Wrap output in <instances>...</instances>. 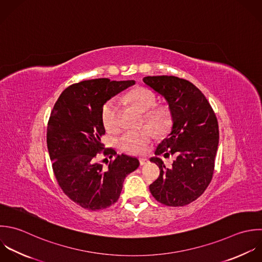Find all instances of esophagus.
Here are the masks:
<instances>
[{
    "label": "esophagus",
    "mask_w": 262,
    "mask_h": 262,
    "mask_svg": "<svg viewBox=\"0 0 262 262\" xmlns=\"http://www.w3.org/2000/svg\"><path fill=\"white\" fill-rule=\"evenodd\" d=\"M139 160H140V164L141 165H145V164H147L149 162V160L147 158H144V157H141Z\"/></svg>",
    "instance_id": "1"
}]
</instances>
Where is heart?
<instances>
[{"label": "heart", "instance_id": "obj_1", "mask_svg": "<svg viewBox=\"0 0 262 262\" xmlns=\"http://www.w3.org/2000/svg\"><path fill=\"white\" fill-rule=\"evenodd\" d=\"M125 99L138 109L144 112L145 121L161 133L168 128L171 123V114L166 107H155L157 98L155 94L145 88L132 91ZM119 105L116 99H110L102 109V121L108 132H114L119 126ZM146 125L137 130H126L117 140L118 147L125 152L142 153L154 137L153 128Z\"/></svg>", "mask_w": 262, "mask_h": 262}]
</instances>
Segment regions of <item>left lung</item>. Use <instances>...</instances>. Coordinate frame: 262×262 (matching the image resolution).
<instances>
[{
  "instance_id": "1",
  "label": "left lung",
  "mask_w": 262,
  "mask_h": 262,
  "mask_svg": "<svg viewBox=\"0 0 262 262\" xmlns=\"http://www.w3.org/2000/svg\"><path fill=\"white\" fill-rule=\"evenodd\" d=\"M143 81L164 97L172 119L170 134L155 155H177L167 168L158 157V179L150 185L153 197L167 206H185L199 198L209 186L219 147L217 118L202 92L189 80L172 75L146 76Z\"/></svg>"
}]
</instances>
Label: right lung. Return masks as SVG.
<instances>
[{
	"label": "right lung",
	"mask_w": 262,
	"mask_h": 262,
	"mask_svg": "<svg viewBox=\"0 0 262 262\" xmlns=\"http://www.w3.org/2000/svg\"><path fill=\"white\" fill-rule=\"evenodd\" d=\"M135 82L97 78L73 83L51 112L47 146L54 174L64 194L84 209L96 211L114 204L124 179L140 165L137 158L118 155L101 142L104 104ZM102 150L112 159L107 169L97 161Z\"/></svg>",
	"instance_id": "1"
}]
</instances>
